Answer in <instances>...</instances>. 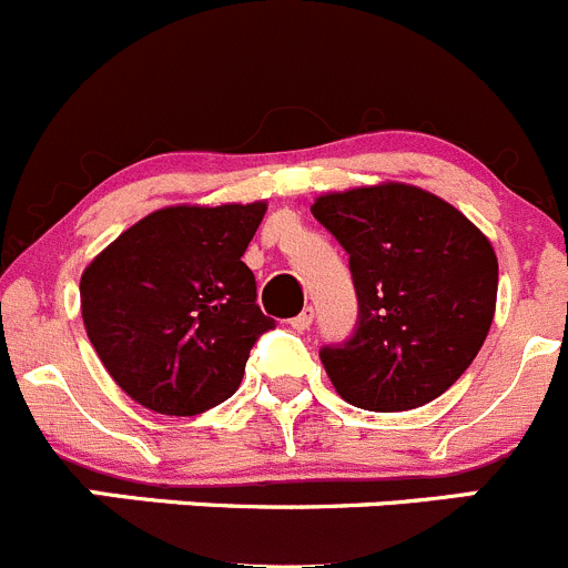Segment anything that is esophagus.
<instances>
[{
	"mask_svg": "<svg viewBox=\"0 0 568 568\" xmlns=\"http://www.w3.org/2000/svg\"><path fill=\"white\" fill-rule=\"evenodd\" d=\"M313 324V307H305V311L300 313V316L291 318V327L296 329V333H302V329H307Z\"/></svg>",
	"mask_w": 568,
	"mask_h": 568,
	"instance_id": "34e87169",
	"label": "esophagus"
}]
</instances>
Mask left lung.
<instances>
[{
	"label": "left lung",
	"instance_id": "8db88e82",
	"mask_svg": "<svg viewBox=\"0 0 568 568\" xmlns=\"http://www.w3.org/2000/svg\"><path fill=\"white\" fill-rule=\"evenodd\" d=\"M311 213L349 255L357 294L355 333L318 352L341 399L394 413L442 396L491 329V241L458 207L405 183L324 194Z\"/></svg>",
	"mask_w": 568,
	"mask_h": 568
}]
</instances>
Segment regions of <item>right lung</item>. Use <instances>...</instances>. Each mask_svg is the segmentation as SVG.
Masks as SVG:
<instances>
[{
	"label": "right lung",
	"mask_w": 568,
	"mask_h": 568,
	"mask_svg": "<svg viewBox=\"0 0 568 568\" xmlns=\"http://www.w3.org/2000/svg\"><path fill=\"white\" fill-rule=\"evenodd\" d=\"M263 213L266 202L163 207L88 263L85 333L138 405L196 416L235 394L250 349L274 327L241 261Z\"/></svg>",
	"instance_id": "obj_1"
}]
</instances>
